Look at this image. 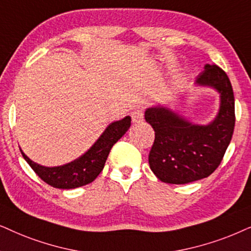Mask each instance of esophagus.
<instances>
[{
    "instance_id": "esophagus-1",
    "label": "esophagus",
    "mask_w": 251,
    "mask_h": 251,
    "mask_svg": "<svg viewBox=\"0 0 251 251\" xmlns=\"http://www.w3.org/2000/svg\"><path fill=\"white\" fill-rule=\"evenodd\" d=\"M131 117H132V122L134 123V124H138L140 122H142V120H143V112H142V110L141 109L134 110V111L131 113Z\"/></svg>"
}]
</instances>
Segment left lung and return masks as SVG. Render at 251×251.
I'll return each instance as SVG.
<instances>
[{
    "mask_svg": "<svg viewBox=\"0 0 251 251\" xmlns=\"http://www.w3.org/2000/svg\"><path fill=\"white\" fill-rule=\"evenodd\" d=\"M195 86L209 87L219 94L218 112L205 125L193 123L168 105H153L145 111L146 122L155 131L149 165L163 182L183 185L209 176L232 140L234 94L228 76L219 66L205 64Z\"/></svg>",
    "mask_w": 251,
    "mask_h": 251,
    "instance_id": "obj_1",
    "label": "left lung"
}]
</instances>
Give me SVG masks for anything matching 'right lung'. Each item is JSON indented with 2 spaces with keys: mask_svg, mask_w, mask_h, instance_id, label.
Returning <instances> with one entry per match:
<instances>
[{
  "mask_svg": "<svg viewBox=\"0 0 251 251\" xmlns=\"http://www.w3.org/2000/svg\"><path fill=\"white\" fill-rule=\"evenodd\" d=\"M129 126H131L129 116L109 124L91 148L76 159L64 165H40L28 158L22 149L21 152L33 171L46 183L61 189L78 188L94 181L104 168L105 160L112 146L127 132Z\"/></svg>",
  "mask_w": 251,
  "mask_h": 251,
  "instance_id": "right-lung-1",
  "label": "right lung"
}]
</instances>
